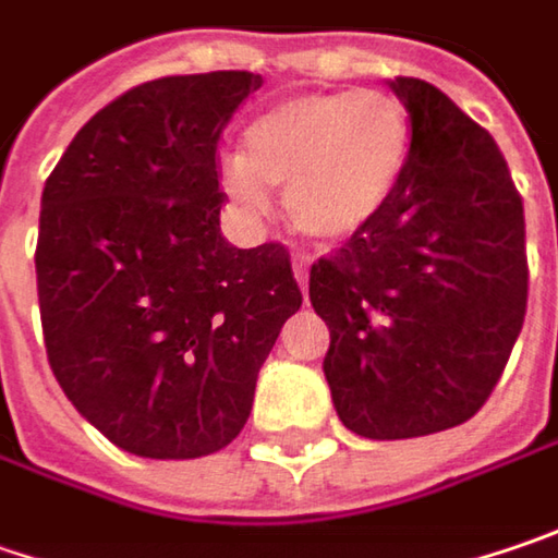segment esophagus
I'll use <instances>...</instances> for the list:
<instances>
[{
    "label": "esophagus",
    "instance_id": "1",
    "mask_svg": "<svg viewBox=\"0 0 558 558\" xmlns=\"http://www.w3.org/2000/svg\"><path fill=\"white\" fill-rule=\"evenodd\" d=\"M294 279H298L301 292L307 294V260L304 257H294Z\"/></svg>",
    "mask_w": 558,
    "mask_h": 558
}]
</instances>
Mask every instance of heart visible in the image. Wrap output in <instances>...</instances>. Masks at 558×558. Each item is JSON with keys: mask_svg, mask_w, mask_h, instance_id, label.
<instances>
[{"mask_svg": "<svg viewBox=\"0 0 558 558\" xmlns=\"http://www.w3.org/2000/svg\"><path fill=\"white\" fill-rule=\"evenodd\" d=\"M411 116L389 90L304 94L276 102L244 131V156L222 159L219 184L244 213H260L266 187H286L301 235L345 241L371 226L402 182Z\"/></svg>", "mask_w": 558, "mask_h": 558, "instance_id": "heart-1", "label": "heart"}]
</instances>
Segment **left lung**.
I'll return each mask as SVG.
<instances>
[{"instance_id": "obj_1", "label": "left lung", "mask_w": 558, "mask_h": 558, "mask_svg": "<svg viewBox=\"0 0 558 558\" xmlns=\"http://www.w3.org/2000/svg\"><path fill=\"white\" fill-rule=\"evenodd\" d=\"M402 182L371 226L311 266L329 326L323 374L339 421L411 439L474 417L506 371L524 311V207L487 128L421 77Z\"/></svg>"}]
</instances>
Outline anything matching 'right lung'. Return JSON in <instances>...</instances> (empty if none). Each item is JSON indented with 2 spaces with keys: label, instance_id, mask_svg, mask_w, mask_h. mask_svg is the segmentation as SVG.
Instances as JSON below:
<instances>
[{
  "label": "right lung",
  "instance_id": "right-lung-1",
  "mask_svg": "<svg viewBox=\"0 0 558 558\" xmlns=\"http://www.w3.org/2000/svg\"><path fill=\"white\" fill-rule=\"evenodd\" d=\"M251 71L131 87L46 179L37 294L49 367L109 442L201 459L247 424L257 374L301 307L286 244L219 232L216 147Z\"/></svg>",
  "mask_w": 558,
  "mask_h": 558
}]
</instances>
